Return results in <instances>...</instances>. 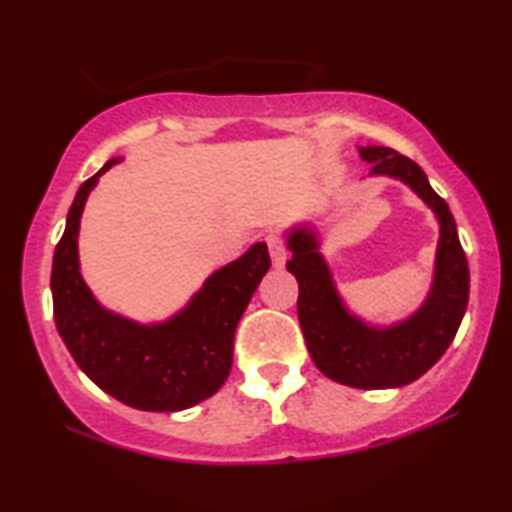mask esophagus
<instances>
[{
  "instance_id": "esophagus-1",
  "label": "esophagus",
  "mask_w": 512,
  "mask_h": 512,
  "mask_svg": "<svg viewBox=\"0 0 512 512\" xmlns=\"http://www.w3.org/2000/svg\"><path fill=\"white\" fill-rule=\"evenodd\" d=\"M265 242H268L272 265H275V268H282V265L286 263V244H284V237L279 235V233H270L268 237H265Z\"/></svg>"
}]
</instances>
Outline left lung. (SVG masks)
I'll return each mask as SVG.
<instances>
[{"instance_id":"1","label":"left lung","mask_w":512,"mask_h":512,"mask_svg":"<svg viewBox=\"0 0 512 512\" xmlns=\"http://www.w3.org/2000/svg\"><path fill=\"white\" fill-rule=\"evenodd\" d=\"M356 149L370 165L368 177L401 181L436 216L438 244L429 293L415 312L391 324L363 319L338 291L312 221L284 230L291 251L286 270L298 279V321L314 366L347 387L396 389L422 377L457 335L468 305V263L450 207L433 191L422 167L387 146Z\"/></svg>"}]
</instances>
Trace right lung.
<instances>
[{
    "label": "right lung",
    "instance_id": "obj_1",
    "mask_svg": "<svg viewBox=\"0 0 512 512\" xmlns=\"http://www.w3.org/2000/svg\"><path fill=\"white\" fill-rule=\"evenodd\" d=\"M123 158L83 181L53 256L55 326L76 366L102 391L137 410L177 412L214 396L233 366L235 328L270 270L265 242L209 275L191 300L163 321L123 317L104 307L81 275L79 230L88 195Z\"/></svg>",
    "mask_w": 512,
    "mask_h": 512
}]
</instances>
